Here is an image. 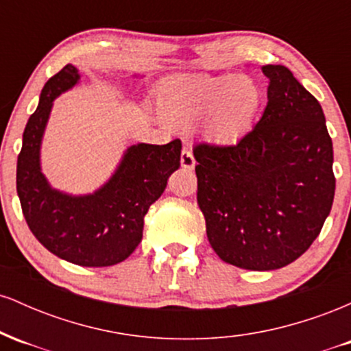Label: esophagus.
<instances>
[{
    "label": "esophagus",
    "instance_id": "esophagus-1",
    "mask_svg": "<svg viewBox=\"0 0 351 351\" xmlns=\"http://www.w3.org/2000/svg\"><path fill=\"white\" fill-rule=\"evenodd\" d=\"M180 162H181V167H183L184 170H193V168H195L196 160H195V156H193L191 148H188V147L183 148V152H181Z\"/></svg>",
    "mask_w": 351,
    "mask_h": 351
}]
</instances>
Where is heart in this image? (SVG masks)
<instances>
[{
  "instance_id": "heart-1",
  "label": "heart",
  "mask_w": 351,
  "mask_h": 351,
  "mask_svg": "<svg viewBox=\"0 0 351 351\" xmlns=\"http://www.w3.org/2000/svg\"><path fill=\"white\" fill-rule=\"evenodd\" d=\"M263 106V88L249 75H189L173 80L160 94L163 119L175 127L203 120L213 142L234 143L247 134Z\"/></svg>"
}]
</instances>
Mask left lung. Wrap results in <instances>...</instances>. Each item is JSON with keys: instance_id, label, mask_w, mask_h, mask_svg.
<instances>
[{"instance_id": "left-lung-1", "label": "left lung", "mask_w": 351, "mask_h": 351, "mask_svg": "<svg viewBox=\"0 0 351 351\" xmlns=\"http://www.w3.org/2000/svg\"><path fill=\"white\" fill-rule=\"evenodd\" d=\"M267 107L234 145L193 148L198 206L224 263L274 271L320 234L335 196L333 147L318 100L284 66H263Z\"/></svg>"}]
</instances>
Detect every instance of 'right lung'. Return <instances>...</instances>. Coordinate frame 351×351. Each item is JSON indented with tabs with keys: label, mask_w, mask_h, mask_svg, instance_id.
Here are the masks:
<instances>
[{
	"label": "right lung",
	"mask_w": 351,
	"mask_h": 351,
	"mask_svg": "<svg viewBox=\"0 0 351 351\" xmlns=\"http://www.w3.org/2000/svg\"><path fill=\"white\" fill-rule=\"evenodd\" d=\"M77 80V69L67 64L44 86L39 106L24 128L16 189L27 226L47 251L84 267H107L127 259L142 241L148 208L180 167L181 140L130 147L115 175L94 195L56 191L41 173L39 148L52 100Z\"/></svg>",
	"instance_id": "right-lung-1"
}]
</instances>
